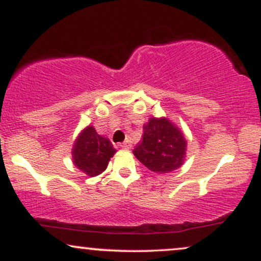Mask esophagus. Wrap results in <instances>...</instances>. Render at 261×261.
Here are the masks:
<instances>
[{"mask_svg": "<svg viewBox=\"0 0 261 261\" xmlns=\"http://www.w3.org/2000/svg\"><path fill=\"white\" fill-rule=\"evenodd\" d=\"M131 146H133V145H131V142H130V141L126 140V141H125L124 143H121V145H120V147L125 148V149H130V148H131Z\"/></svg>", "mask_w": 261, "mask_h": 261, "instance_id": "obj_1", "label": "esophagus"}]
</instances>
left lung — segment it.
I'll return each instance as SVG.
<instances>
[{
	"instance_id": "obj_1",
	"label": "left lung",
	"mask_w": 261,
	"mask_h": 261,
	"mask_svg": "<svg viewBox=\"0 0 261 261\" xmlns=\"http://www.w3.org/2000/svg\"><path fill=\"white\" fill-rule=\"evenodd\" d=\"M188 141L182 131L167 118H149L143 125L142 141L134 149L135 157L154 173L173 172L182 166Z\"/></svg>"
}]
</instances>
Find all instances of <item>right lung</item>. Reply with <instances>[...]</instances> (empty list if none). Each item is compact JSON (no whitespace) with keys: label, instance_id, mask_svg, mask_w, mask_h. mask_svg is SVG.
Returning <instances> with one entry per match:
<instances>
[{"label":"right lung","instance_id":"right-lung-1","mask_svg":"<svg viewBox=\"0 0 261 261\" xmlns=\"http://www.w3.org/2000/svg\"><path fill=\"white\" fill-rule=\"evenodd\" d=\"M116 149L108 137L97 134L92 125L83 128L73 142L72 162L86 175L97 176L107 169Z\"/></svg>","mask_w":261,"mask_h":261}]
</instances>
